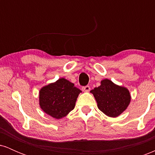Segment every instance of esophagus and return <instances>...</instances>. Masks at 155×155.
I'll use <instances>...</instances> for the list:
<instances>
[{"label":"esophagus","instance_id":"obj_1","mask_svg":"<svg viewBox=\"0 0 155 155\" xmlns=\"http://www.w3.org/2000/svg\"><path fill=\"white\" fill-rule=\"evenodd\" d=\"M82 90L84 92H89L90 90V87L87 85V86H84L82 87Z\"/></svg>","mask_w":155,"mask_h":155}]
</instances>
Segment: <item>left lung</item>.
Masks as SVG:
<instances>
[{"instance_id":"left-lung-1","label":"left lung","mask_w":155,"mask_h":155,"mask_svg":"<svg viewBox=\"0 0 155 155\" xmlns=\"http://www.w3.org/2000/svg\"><path fill=\"white\" fill-rule=\"evenodd\" d=\"M93 94L97 107L108 117L120 116L130 103L129 90L124 87L115 84L111 80H102L101 85L90 91Z\"/></svg>"}]
</instances>
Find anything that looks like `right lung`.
I'll return each mask as SVG.
<instances>
[{"mask_svg":"<svg viewBox=\"0 0 155 155\" xmlns=\"http://www.w3.org/2000/svg\"><path fill=\"white\" fill-rule=\"evenodd\" d=\"M80 92L81 91L74 84L60 78L41 89L39 105L46 114L59 120L74 109Z\"/></svg>","mask_w":155,"mask_h":155,"instance_id":"1","label":"right lung"}]
</instances>
